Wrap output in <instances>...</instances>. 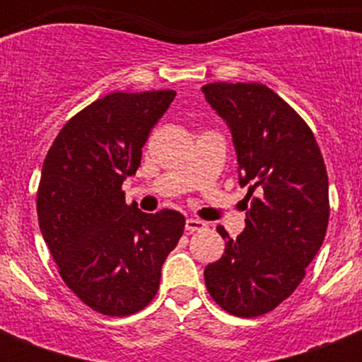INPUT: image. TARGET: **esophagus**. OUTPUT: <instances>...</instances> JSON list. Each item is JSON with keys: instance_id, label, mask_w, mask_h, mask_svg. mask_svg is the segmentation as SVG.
<instances>
[{"instance_id": "1", "label": "esophagus", "mask_w": 362, "mask_h": 362, "mask_svg": "<svg viewBox=\"0 0 362 362\" xmlns=\"http://www.w3.org/2000/svg\"><path fill=\"white\" fill-rule=\"evenodd\" d=\"M203 229H206V223H204V221L195 220V218H189V220H186V231L195 233V231H203Z\"/></svg>"}]
</instances>
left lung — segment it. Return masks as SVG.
Here are the masks:
<instances>
[{
  "label": "left lung",
  "mask_w": 362,
  "mask_h": 362,
  "mask_svg": "<svg viewBox=\"0 0 362 362\" xmlns=\"http://www.w3.org/2000/svg\"><path fill=\"white\" fill-rule=\"evenodd\" d=\"M204 99L231 129L238 184L247 186L246 227L206 264L204 284L216 304L257 317L291 295L320 252L329 226V178L306 122L257 82H212Z\"/></svg>",
  "instance_id": "1"
}]
</instances>
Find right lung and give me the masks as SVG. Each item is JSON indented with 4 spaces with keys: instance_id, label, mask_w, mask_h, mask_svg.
I'll list each match as a JSON object with an SVG mask.
<instances>
[{
    "instance_id": "right-lung-1",
    "label": "right lung",
    "mask_w": 362,
    "mask_h": 362,
    "mask_svg": "<svg viewBox=\"0 0 362 362\" xmlns=\"http://www.w3.org/2000/svg\"><path fill=\"white\" fill-rule=\"evenodd\" d=\"M175 95L115 92L93 101L62 127L42 163V238L65 286L99 314L122 317L148 306L184 233L180 212L146 214L125 203L122 192Z\"/></svg>"
}]
</instances>
